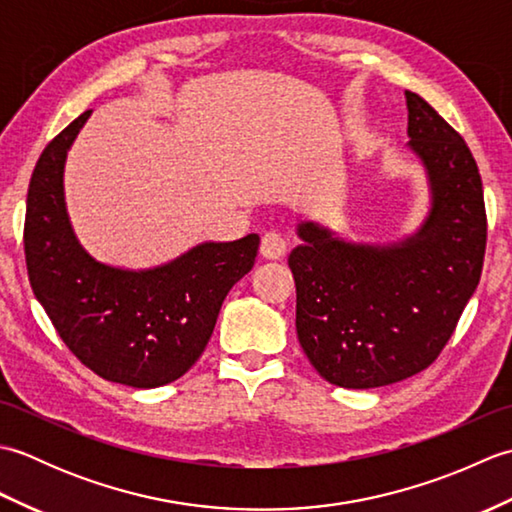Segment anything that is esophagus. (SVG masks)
I'll list each match as a JSON object with an SVG mask.
<instances>
[{"label": "esophagus", "instance_id": "1", "mask_svg": "<svg viewBox=\"0 0 512 512\" xmlns=\"http://www.w3.org/2000/svg\"><path fill=\"white\" fill-rule=\"evenodd\" d=\"M259 248H262V255L266 259H281L286 255V239L277 231H268L262 237V246Z\"/></svg>", "mask_w": 512, "mask_h": 512}]
</instances>
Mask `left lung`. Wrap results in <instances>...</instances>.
Here are the masks:
<instances>
[{"label":"left lung","instance_id":"left-lung-1","mask_svg":"<svg viewBox=\"0 0 512 512\" xmlns=\"http://www.w3.org/2000/svg\"><path fill=\"white\" fill-rule=\"evenodd\" d=\"M409 149L427 171L431 209L394 244H354L301 222L288 257L297 286V336L332 385L372 389L427 369L480 284L486 250L482 178L464 138L405 92Z\"/></svg>","mask_w":512,"mask_h":512}]
</instances>
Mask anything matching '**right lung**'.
<instances>
[{
	"instance_id": "right-lung-1",
	"label": "right lung",
	"mask_w": 512,
	"mask_h": 512,
	"mask_svg": "<svg viewBox=\"0 0 512 512\" xmlns=\"http://www.w3.org/2000/svg\"><path fill=\"white\" fill-rule=\"evenodd\" d=\"M83 112L32 171L24 250L32 292L79 361L112 383L151 389L187 374L209 343L222 301L255 264L259 235L204 242L147 270L96 262L76 239L63 195Z\"/></svg>"
}]
</instances>
